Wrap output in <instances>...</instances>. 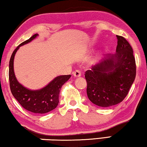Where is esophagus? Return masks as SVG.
<instances>
[{
	"instance_id": "1",
	"label": "esophagus",
	"mask_w": 147,
	"mask_h": 147,
	"mask_svg": "<svg viewBox=\"0 0 147 147\" xmlns=\"http://www.w3.org/2000/svg\"><path fill=\"white\" fill-rule=\"evenodd\" d=\"M73 75L75 78H79L81 76V71L80 70H76L75 71L73 72Z\"/></svg>"
}]
</instances>
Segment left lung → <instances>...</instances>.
Instances as JSON below:
<instances>
[{
  "mask_svg": "<svg viewBox=\"0 0 147 147\" xmlns=\"http://www.w3.org/2000/svg\"><path fill=\"white\" fill-rule=\"evenodd\" d=\"M116 36L115 54H107L85 74L89 99L102 107L121 103L128 94L136 76L133 48L125 38Z\"/></svg>",
  "mask_w": 147,
  "mask_h": 147,
  "instance_id": "obj_1",
  "label": "left lung"
}]
</instances>
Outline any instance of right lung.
<instances>
[{
  "mask_svg": "<svg viewBox=\"0 0 147 147\" xmlns=\"http://www.w3.org/2000/svg\"><path fill=\"white\" fill-rule=\"evenodd\" d=\"M38 36V34L33 35L14 50L9 62V82L12 94L23 108L32 113L43 114L51 111L58 106L61 86L69 80L71 75L58 76L47 86L38 90L27 89L18 82L14 71V56L21 46L30 42Z\"/></svg>",
  "mask_w": 147,
  "mask_h": 147,
  "instance_id": "add662e5",
  "label": "right lung"
}]
</instances>
